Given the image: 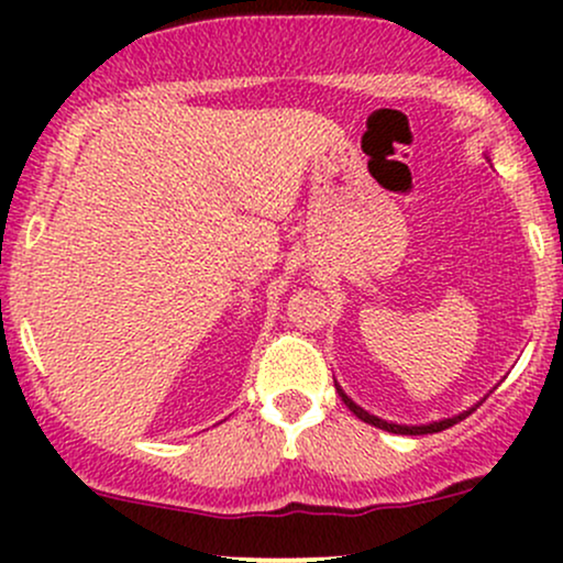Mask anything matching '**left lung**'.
I'll use <instances>...</instances> for the list:
<instances>
[{
  "label": "left lung",
  "instance_id": "left-lung-1",
  "mask_svg": "<svg viewBox=\"0 0 563 563\" xmlns=\"http://www.w3.org/2000/svg\"><path fill=\"white\" fill-rule=\"evenodd\" d=\"M489 158V156H487ZM335 391H339V397L344 399V405L349 407V410L354 412V416L360 418V421H365V423H371V426H376V429H384V431H391V434H410V437H418V434H437V431H444V429H450L452 423H457V421H463V418L466 416H471V412L476 410V407H479V402H476L474 407H468V410H463V412H457V416H452V418H442V421H431V423H418V426H407V423H394V421H384V418H378V416H373V412H367V410H363V407H360L357 402H354L352 397H349V394L341 389L339 384H335Z\"/></svg>",
  "mask_w": 563,
  "mask_h": 563
}]
</instances>
